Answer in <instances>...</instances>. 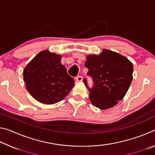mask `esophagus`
<instances>
[{"mask_svg": "<svg viewBox=\"0 0 155 155\" xmlns=\"http://www.w3.org/2000/svg\"><path fill=\"white\" fill-rule=\"evenodd\" d=\"M75 79L77 81V82H81V81H83V77H81V76H78V77L75 78Z\"/></svg>", "mask_w": 155, "mask_h": 155, "instance_id": "1", "label": "esophagus"}]
</instances>
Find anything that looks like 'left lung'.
Returning <instances> with one entry per match:
<instances>
[{"label":"left lung","instance_id":"1","mask_svg":"<svg viewBox=\"0 0 155 155\" xmlns=\"http://www.w3.org/2000/svg\"><path fill=\"white\" fill-rule=\"evenodd\" d=\"M85 66L87 75L92 78V87H89L87 78L83 82L94 107L109 109L124 98L133 80V65L127 58L104 49L98 55H88Z\"/></svg>","mask_w":155,"mask_h":155}]
</instances>
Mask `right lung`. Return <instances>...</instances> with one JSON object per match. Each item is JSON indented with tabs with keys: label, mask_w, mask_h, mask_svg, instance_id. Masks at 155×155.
<instances>
[{
	"label": "right lung",
	"mask_w": 155,
	"mask_h": 155,
	"mask_svg": "<svg viewBox=\"0 0 155 155\" xmlns=\"http://www.w3.org/2000/svg\"><path fill=\"white\" fill-rule=\"evenodd\" d=\"M61 56L43 51L25 67L23 76L26 88L34 98L41 103L52 104L66 96L74 80L68 75L61 63Z\"/></svg>",
	"instance_id": "1"
}]
</instances>
